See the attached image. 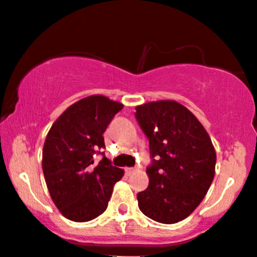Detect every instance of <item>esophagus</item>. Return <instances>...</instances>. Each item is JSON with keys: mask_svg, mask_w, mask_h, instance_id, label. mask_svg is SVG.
<instances>
[{"mask_svg": "<svg viewBox=\"0 0 257 257\" xmlns=\"http://www.w3.org/2000/svg\"><path fill=\"white\" fill-rule=\"evenodd\" d=\"M136 168H126L125 169V173H126V175H131V174H133L134 172H136Z\"/></svg>", "mask_w": 257, "mask_h": 257, "instance_id": "34e87169", "label": "esophagus"}]
</instances>
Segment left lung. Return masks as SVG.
<instances>
[{
    "instance_id": "left-lung-1",
    "label": "left lung",
    "mask_w": 257,
    "mask_h": 257,
    "mask_svg": "<svg viewBox=\"0 0 257 257\" xmlns=\"http://www.w3.org/2000/svg\"><path fill=\"white\" fill-rule=\"evenodd\" d=\"M136 118L149 141V185L137 195L141 211L162 224L188 217L208 193L216 153L205 128L175 100L136 108Z\"/></svg>"
}]
</instances>
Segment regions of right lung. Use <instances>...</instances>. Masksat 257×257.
Returning <instances> with one entry per match:
<instances>
[{
  "instance_id": "add662e5",
  "label": "right lung",
  "mask_w": 257,
  "mask_h": 257,
  "mask_svg": "<svg viewBox=\"0 0 257 257\" xmlns=\"http://www.w3.org/2000/svg\"><path fill=\"white\" fill-rule=\"evenodd\" d=\"M123 104L103 95L83 98L59 115L42 153L45 180L64 217L89 221L105 211L113 186L124 175L105 158L103 133ZM103 159L94 164V154Z\"/></svg>"
}]
</instances>
